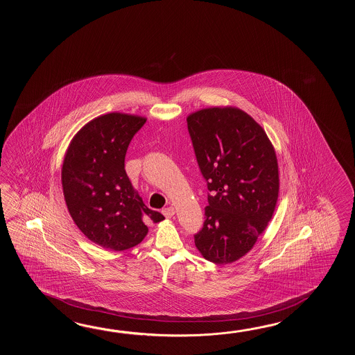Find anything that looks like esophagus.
Instances as JSON below:
<instances>
[{
	"mask_svg": "<svg viewBox=\"0 0 355 355\" xmlns=\"http://www.w3.org/2000/svg\"><path fill=\"white\" fill-rule=\"evenodd\" d=\"M162 214H164L166 218H171L175 214V209L173 207H167L165 209H162Z\"/></svg>",
	"mask_w": 355,
	"mask_h": 355,
	"instance_id": "esophagus-1",
	"label": "esophagus"
}]
</instances>
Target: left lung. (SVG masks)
Here are the masks:
<instances>
[{
    "instance_id": "left-lung-1",
    "label": "left lung",
    "mask_w": 355,
    "mask_h": 355,
    "mask_svg": "<svg viewBox=\"0 0 355 355\" xmlns=\"http://www.w3.org/2000/svg\"><path fill=\"white\" fill-rule=\"evenodd\" d=\"M187 121L209 190L196 249L208 261L230 264L254 248L272 219L279 193L277 155L264 129L241 109H202Z\"/></svg>"
}]
</instances>
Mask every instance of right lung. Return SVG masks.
Here are the masks:
<instances>
[{"mask_svg": "<svg viewBox=\"0 0 355 355\" xmlns=\"http://www.w3.org/2000/svg\"><path fill=\"white\" fill-rule=\"evenodd\" d=\"M146 118L109 113L89 121L68 146L62 166V188L76 226L104 249L123 251L148 232L144 218L164 220L146 207L132 187L124 159Z\"/></svg>", "mask_w": 355, "mask_h": 355, "instance_id": "add662e5", "label": "right lung"}]
</instances>
